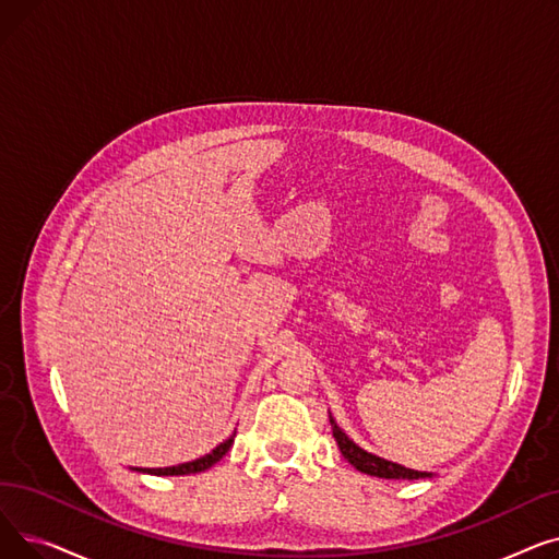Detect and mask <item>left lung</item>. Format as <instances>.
<instances>
[{
  "label": "left lung",
  "mask_w": 559,
  "mask_h": 559,
  "mask_svg": "<svg viewBox=\"0 0 559 559\" xmlns=\"http://www.w3.org/2000/svg\"><path fill=\"white\" fill-rule=\"evenodd\" d=\"M331 428H333V437L342 451V455L354 464L358 472L367 474V476H376V478H390V480H419V478H432V474L428 472H415V468H407L403 464L390 462L385 457H378L373 453H367L365 449H360L354 439H348L346 432L335 424V419L331 417Z\"/></svg>",
  "instance_id": "obj_1"
}]
</instances>
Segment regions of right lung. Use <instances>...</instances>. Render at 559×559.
<instances>
[{
  "label": "right lung",
  "mask_w": 559,
  "mask_h": 559,
  "mask_svg": "<svg viewBox=\"0 0 559 559\" xmlns=\"http://www.w3.org/2000/svg\"><path fill=\"white\" fill-rule=\"evenodd\" d=\"M233 439H235V432L226 439V442H222V444L215 447L209 455H203V457H199V460L183 462V464H176V466H165V468H135V472L152 474V476H188V474L205 472V468H211L213 464H217V462L228 453V449L233 447Z\"/></svg>",
  "instance_id": "right-lung-1"
}]
</instances>
